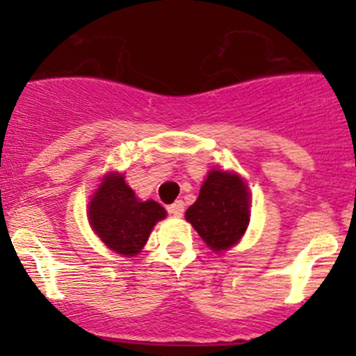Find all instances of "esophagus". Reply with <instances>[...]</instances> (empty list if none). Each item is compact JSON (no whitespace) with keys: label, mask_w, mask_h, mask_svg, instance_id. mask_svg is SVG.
<instances>
[{"label":"esophagus","mask_w":356,"mask_h":356,"mask_svg":"<svg viewBox=\"0 0 356 356\" xmlns=\"http://www.w3.org/2000/svg\"><path fill=\"white\" fill-rule=\"evenodd\" d=\"M167 211L170 215H174V217H182V213H184V201L182 200L174 201L172 204H168Z\"/></svg>","instance_id":"34e87169"}]
</instances>
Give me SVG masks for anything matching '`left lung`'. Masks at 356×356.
Listing matches in <instances>:
<instances>
[{"label":"left lung","mask_w":356,"mask_h":356,"mask_svg":"<svg viewBox=\"0 0 356 356\" xmlns=\"http://www.w3.org/2000/svg\"><path fill=\"white\" fill-rule=\"evenodd\" d=\"M203 241L213 251H224L241 239L250 222V193L239 175L211 170L198 200L186 211Z\"/></svg>","instance_id":"left-lung-1"}]
</instances>
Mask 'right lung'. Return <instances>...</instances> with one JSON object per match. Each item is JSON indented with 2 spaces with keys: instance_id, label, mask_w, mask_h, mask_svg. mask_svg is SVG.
I'll use <instances>...</instances> for the list:
<instances>
[{
  "instance_id": "1",
  "label": "right lung",
  "mask_w": 356,
  "mask_h": 356,
  "mask_svg": "<svg viewBox=\"0 0 356 356\" xmlns=\"http://www.w3.org/2000/svg\"><path fill=\"white\" fill-rule=\"evenodd\" d=\"M167 211L156 201H139L124 177L111 174L89 204V222L106 246L132 257L146 245L153 225Z\"/></svg>"
}]
</instances>
